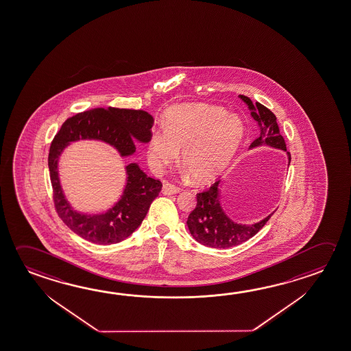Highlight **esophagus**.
<instances>
[{"mask_svg": "<svg viewBox=\"0 0 351 351\" xmlns=\"http://www.w3.org/2000/svg\"><path fill=\"white\" fill-rule=\"evenodd\" d=\"M180 192V189L176 187V186H173V184H169V182H164L162 184V193L165 195V196H171V195H176Z\"/></svg>", "mask_w": 351, "mask_h": 351, "instance_id": "obj_1", "label": "esophagus"}]
</instances>
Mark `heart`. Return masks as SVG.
Masks as SVG:
<instances>
[{
  "label": "heart",
  "mask_w": 351,
  "mask_h": 351,
  "mask_svg": "<svg viewBox=\"0 0 351 351\" xmlns=\"http://www.w3.org/2000/svg\"><path fill=\"white\" fill-rule=\"evenodd\" d=\"M245 123L218 106L182 104L170 108L164 127L154 128L148 142V161L155 171L181 161L198 184L219 176L245 139Z\"/></svg>",
  "instance_id": "heart-1"
}]
</instances>
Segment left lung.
Here are the masks:
<instances>
[{
	"label": "left lung",
	"mask_w": 351,
	"mask_h": 351,
	"mask_svg": "<svg viewBox=\"0 0 351 351\" xmlns=\"http://www.w3.org/2000/svg\"><path fill=\"white\" fill-rule=\"evenodd\" d=\"M239 99L247 106L252 117L254 121H256L260 130V136L252 143L249 149L266 145L270 148L283 150L287 154L289 165L291 154L286 149L283 136L280 134L276 116L258 102L254 105L252 99L246 96L239 95ZM274 212L261 221L252 224L234 221L226 213L221 206V181H217L210 186L209 190L197 195L196 208L189 215L187 227L192 238L197 243L215 249H227L239 245L252 238L264 227L265 223L270 219Z\"/></svg>",
	"instance_id": "1"
}]
</instances>
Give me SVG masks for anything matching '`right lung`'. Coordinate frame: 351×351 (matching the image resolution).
<instances>
[{"instance_id":"obj_1","label":"right lung","mask_w":351,"mask_h":351,"mask_svg":"<svg viewBox=\"0 0 351 351\" xmlns=\"http://www.w3.org/2000/svg\"><path fill=\"white\" fill-rule=\"evenodd\" d=\"M154 118L148 112L124 108H95L69 118L50 147V180L56 210L75 234L95 244H116L127 239L142 224L149 207L159 196L162 184L150 178L136 162L124 167L122 195L110 208L85 213L69 202L59 175V161L71 143L97 141L110 145L121 158L136 153V143L148 144Z\"/></svg>"}]
</instances>
